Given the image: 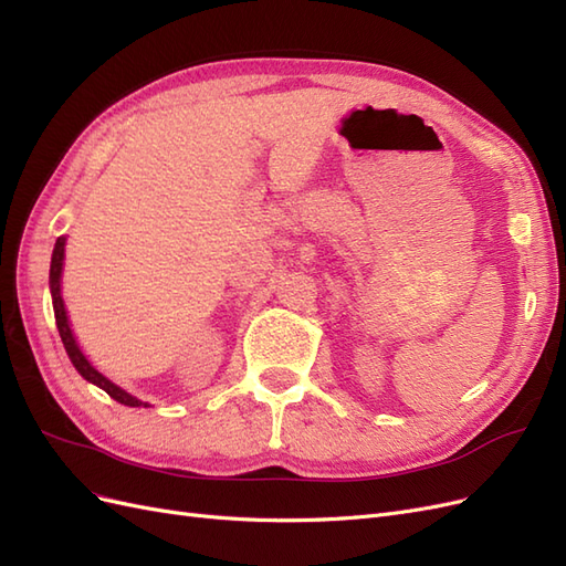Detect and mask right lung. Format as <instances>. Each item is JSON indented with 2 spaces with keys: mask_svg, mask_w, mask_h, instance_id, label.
I'll return each instance as SVG.
<instances>
[{
  "mask_svg": "<svg viewBox=\"0 0 566 566\" xmlns=\"http://www.w3.org/2000/svg\"><path fill=\"white\" fill-rule=\"evenodd\" d=\"M63 245H65V238L61 235L56 241V248H54V254H51V269H49V287H51V302H54V316H56V328H59V335H61V342L63 347L67 352V356H71L73 366L77 368V373L82 375L84 380L94 382L96 387L104 389L108 397H113L117 403H125V406H148L144 401H139L136 397H132V394H127L125 389H119L117 385H113L111 380H106L104 375H101L98 370H94L90 366L87 358H84V354L80 352L77 342L73 337V331L71 325H67V316H65V306H63V297H61V269H63Z\"/></svg>",
  "mask_w": 566,
  "mask_h": 566,
  "instance_id": "1",
  "label": "right lung"
}]
</instances>
